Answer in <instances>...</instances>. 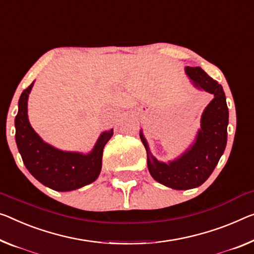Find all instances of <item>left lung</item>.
<instances>
[{
	"label": "left lung",
	"instance_id": "obj_1",
	"mask_svg": "<svg viewBox=\"0 0 254 254\" xmlns=\"http://www.w3.org/2000/svg\"><path fill=\"white\" fill-rule=\"evenodd\" d=\"M186 75L195 87L213 94V100L204 109L193 145L176 160L165 163L152 155L144 137H139L147 153V168L160 184L174 190H190L203 184L212 174L227 144L228 108L224 89L200 67H186Z\"/></svg>",
	"mask_w": 254,
	"mask_h": 254
}]
</instances>
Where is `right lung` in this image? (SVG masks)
I'll return each mask as SVG.
<instances>
[{"label": "right lung", "instance_id": "1", "mask_svg": "<svg viewBox=\"0 0 254 254\" xmlns=\"http://www.w3.org/2000/svg\"><path fill=\"white\" fill-rule=\"evenodd\" d=\"M33 85L21 93L14 119L15 142L26 168L38 182L54 190L67 192L91 184L101 173L104 145L114 129L103 131L87 154L56 149L45 143L29 124L27 102Z\"/></svg>", "mask_w": 254, "mask_h": 254}]
</instances>
